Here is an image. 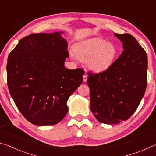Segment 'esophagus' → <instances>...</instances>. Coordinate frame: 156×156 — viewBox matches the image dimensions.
I'll list each match as a JSON object with an SVG mask.
<instances>
[{
    "instance_id": "esophagus-1",
    "label": "esophagus",
    "mask_w": 156,
    "mask_h": 156,
    "mask_svg": "<svg viewBox=\"0 0 156 156\" xmlns=\"http://www.w3.org/2000/svg\"><path fill=\"white\" fill-rule=\"evenodd\" d=\"M87 80V75L85 73V74L83 76V81L86 82Z\"/></svg>"
}]
</instances>
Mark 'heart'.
<instances>
[{
    "mask_svg": "<svg viewBox=\"0 0 156 156\" xmlns=\"http://www.w3.org/2000/svg\"><path fill=\"white\" fill-rule=\"evenodd\" d=\"M118 50L112 43L102 38H92L74 47L70 55L86 61L87 65L95 72H103L111 67L117 57Z\"/></svg>",
    "mask_w": 156,
    "mask_h": 156,
    "instance_id": "heart-1",
    "label": "heart"
}]
</instances>
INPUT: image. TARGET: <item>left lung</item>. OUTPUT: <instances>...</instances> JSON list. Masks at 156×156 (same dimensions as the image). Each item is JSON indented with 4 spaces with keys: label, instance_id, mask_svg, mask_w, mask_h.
<instances>
[{
    "label": "left lung",
    "instance_id": "obj_1",
    "mask_svg": "<svg viewBox=\"0 0 156 156\" xmlns=\"http://www.w3.org/2000/svg\"><path fill=\"white\" fill-rule=\"evenodd\" d=\"M114 35L122 43L123 51L109 69L89 72L90 109L100 122L115 125L128 120L143 98L147 84V55L129 34Z\"/></svg>",
    "mask_w": 156,
    "mask_h": 156
}]
</instances>
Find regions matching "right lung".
<instances>
[{
  "mask_svg": "<svg viewBox=\"0 0 156 156\" xmlns=\"http://www.w3.org/2000/svg\"><path fill=\"white\" fill-rule=\"evenodd\" d=\"M32 34L20 39L7 64L10 95L22 115L36 125H54L68 111L67 102L83 83V69H68V44L60 34Z\"/></svg>",
  "mask_w": 156,
  "mask_h": 156,
  "instance_id": "obj_1",
  "label": "right lung"
}]
</instances>
